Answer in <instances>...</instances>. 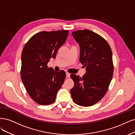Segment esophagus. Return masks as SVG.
<instances>
[{"mask_svg":"<svg viewBox=\"0 0 135 135\" xmlns=\"http://www.w3.org/2000/svg\"><path fill=\"white\" fill-rule=\"evenodd\" d=\"M66 76H67V77L69 78V77H70V74H69V73H68V72H67V73H66Z\"/></svg>","mask_w":135,"mask_h":135,"instance_id":"34e87169","label":"esophagus"}]
</instances>
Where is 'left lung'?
Returning <instances> with one entry per match:
<instances>
[{
  "label": "left lung",
  "mask_w": 135,
  "mask_h": 135,
  "mask_svg": "<svg viewBox=\"0 0 135 135\" xmlns=\"http://www.w3.org/2000/svg\"><path fill=\"white\" fill-rule=\"evenodd\" d=\"M80 47V61L86 67L80 77L71 75L75 85L70 90L73 102L82 107L94 105L107 93L113 75L112 52L103 37L89 30L72 32Z\"/></svg>",
  "instance_id": "left-lung-1"
}]
</instances>
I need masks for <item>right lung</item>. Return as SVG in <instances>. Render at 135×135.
I'll use <instances>...</instances> for the list:
<instances>
[{
    "label": "right lung",
    "instance_id": "right-lung-1",
    "mask_svg": "<svg viewBox=\"0 0 135 135\" xmlns=\"http://www.w3.org/2000/svg\"><path fill=\"white\" fill-rule=\"evenodd\" d=\"M68 35V30L38 32L29 39L23 49L21 80L30 97L40 105L54 103L63 84L65 71L56 72L47 64L51 58H55Z\"/></svg>",
    "mask_w": 135,
    "mask_h": 135
}]
</instances>
